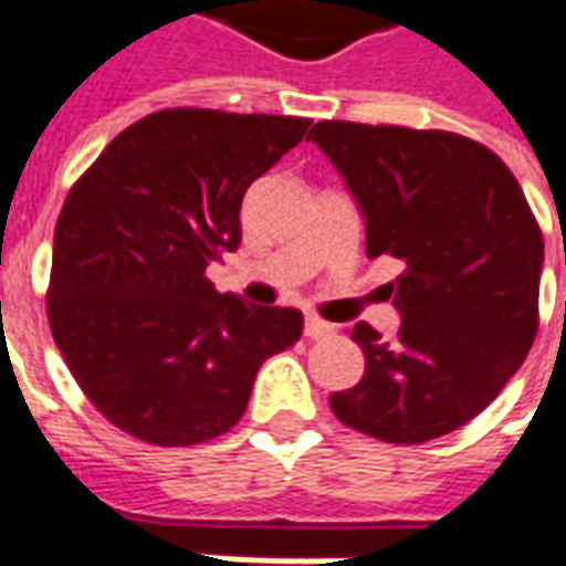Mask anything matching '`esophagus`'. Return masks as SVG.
Listing matches in <instances>:
<instances>
[{"mask_svg": "<svg viewBox=\"0 0 566 566\" xmlns=\"http://www.w3.org/2000/svg\"><path fill=\"white\" fill-rule=\"evenodd\" d=\"M303 331H306L308 339H324V336H333V331H336V327H333V324H327V321L315 318V315H306V327H303Z\"/></svg>", "mask_w": 566, "mask_h": 566, "instance_id": "esophagus-1", "label": "esophagus"}]
</instances>
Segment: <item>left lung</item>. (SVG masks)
<instances>
[{
	"mask_svg": "<svg viewBox=\"0 0 566 566\" xmlns=\"http://www.w3.org/2000/svg\"><path fill=\"white\" fill-rule=\"evenodd\" d=\"M308 139L367 221V258L406 263L388 284L400 331L381 339L355 324L367 369L331 409L385 442L446 437L503 391L534 345L543 233L531 206L506 163L458 133L321 120Z\"/></svg>",
	"mask_w": 566,
	"mask_h": 566,
	"instance_id": "obj_1",
	"label": "left lung"
}]
</instances>
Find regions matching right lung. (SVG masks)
Instances as JSON below:
<instances>
[{
  "label": "right lung",
  "mask_w": 566,
  "mask_h": 566,
  "mask_svg": "<svg viewBox=\"0 0 566 566\" xmlns=\"http://www.w3.org/2000/svg\"><path fill=\"white\" fill-rule=\"evenodd\" d=\"M308 117L166 108L108 142L54 230L48 321L99 412L154 446H197L242 418L260 364L303 315L218 294L206 266L242 242L245 190Z\"/></svg>",
  "instance_id": "obj_1"
}]
</instances>
